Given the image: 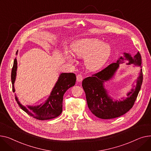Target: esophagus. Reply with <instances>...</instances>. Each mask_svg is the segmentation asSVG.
<instances>
[{
    "instance_id": "1",
    "label": "esophagus",
    "mask_w": 151,
    "mask_h": 151,
    "mask_svg": "<svg viewBox=\"0 0 151 151\" xmlns=\"http://www.w3.org/2000/svg\"><path fill=\"white\" fill-rule=\"evenodd\" d=\"M83 78V77L82 74H78L77 75V81L78 82H81Z\"/></svg>"
}]
</instances>
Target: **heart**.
Returning a JSON list of instances; mask_svg holds the SVG:
<instances>
[{
	"label": "heart",
	"mask_w": 151,
	"mask_h": 151,
	"mask_svg": "<svg viewBox=\"0 0 151 151\" xmlns=\"http://www.w3.org/2000/svg\"><path fill=\"white\" fill-rule=\"evenodd\" d=\"M73 54L78 57L85 56V63L87 68L96 70L102 68L109 60L111 47L107 42L97 38H83L74 41L70 46ZM69 61L73 60L72 57H68Z\"/></svg>",
	"instance_id": "1"
}]
</instances>
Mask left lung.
<instances>
[{
	"mask_svg": "<svg viewBox=\"0 0 151 151\" xmlns=\"http://www.w3.org/2000/svg\"><path fill=\"white\" fill-rule=\"evenodd\" d=\"M116 63L110 64L99 73L91 77L85 78L82 82V86L85 92L88 108L91 113L97 118L104 119L119 117L126 113L133 107L138 96L143 82V72L141 69L137 79L136 85H132L130 90L127 93L126 97H121L122 100L114 99L109 95L108 90L105 87L104 83L109 82L114 78L119 65L127 60L126 65L133 64L135 66L141 68V57L138 52L132 57L129 53L124 52Z\"/></svg>",
	"mask_w": 151,
	"mask_h": 151,
	"instance_id": "obj_1",
	"label": "left lung"
}]
</instances>
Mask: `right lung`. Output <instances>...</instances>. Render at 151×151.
I'll return each mask as SVG.
<instances>
[{"label":"right lung","instance_id":"add662e5","mask_svg":"<svg viewBox=\"0 0 151 151\" xmlns=\"http://www.w3.org/2000/svg\"><path fill=\"white\" fill-rule=\"evenodd\" d=\"M17 51L16 54L17 55ZM17 68V59L14 60L12 70V83L13 91L15 92L14 82ZM76 81V76L74 73H61L56 83L46 101L38 105H29L25 107L21 104L16 95L15 99L20 108L31 116L39 120L50 119L58 117L62 112L63 95L69 88L73 86Z\"/></svg>","mask_w":151,"mask_h":151}]
</instances>
